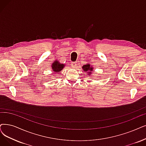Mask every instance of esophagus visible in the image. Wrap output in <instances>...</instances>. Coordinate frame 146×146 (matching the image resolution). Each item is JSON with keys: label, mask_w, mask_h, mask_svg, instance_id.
<instances>
[{"label": "esophagus", "mask_w": 146, "mask_h": 146, "mask_svg": "<svg viewBox=\"0 0 146 146\" xmlns=\"http://www.w3.org/2000/svg\"><path fill=\"white\" fill-rule=\"evenodd\" d=\"M77 63L76 62H74L71 63V66L72 68H75L77 66Z\"/></svg>", "instance_id": "esophagus-1"}]
</instances>
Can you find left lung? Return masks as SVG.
Segmentation results:
<instances>
[{
  "label": "left lung",
  "instance_id": "8db88e82",
  "mask_svg": "<svg viewBox=\"0 0 146 146\" xmlns=\"http://www.w3.org/2000/svg\"><path fill=\"white\" fill-rule=\"evenodd\" d=\"M83 70L86 72V71H88V73L89 74V75L91 74V72H92L93 71V68L92 66H90L89 64H87V65H84L83 66ZM89 76V75H88Z\"/></svg>",
  "mask_w": 146,
  "mask_h": 146
}]
</instances>
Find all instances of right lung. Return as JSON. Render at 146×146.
Listing matches in <instances>:
<instances>
[{
  "label": "right lung",
  "instance_id": "add662e5",
  "mask_svg": "<svg viewBox=\"0 0 146 146\" xmlns=\"http://www.w3.org/2000/svg\"><path fill=\"white\" fill-rule=\"evenodd\" d=\"M53 71L56 72H59L60 71H61L62 69L64 67V65L63 64H61L60 63H59V62L58 61H56L53 64Z\"/></svg>",
  "mask_w": 146,
  "mask_h": 146
}]
</instances>
